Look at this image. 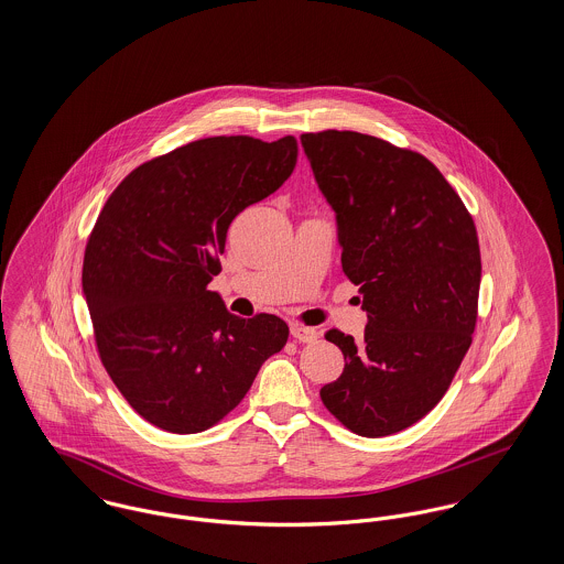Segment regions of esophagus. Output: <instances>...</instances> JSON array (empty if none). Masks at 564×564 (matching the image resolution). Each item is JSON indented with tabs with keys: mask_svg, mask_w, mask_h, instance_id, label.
<instances>
[{
	"mask_svg": "<svg viewBox=\"0 0 564 564\" xmlns=\"http://www.w3.org/2000/svg\"><path fill=\"white\" fill-rule=\"evenodd\" d=\"M292 336L297 343H315L317 340V329L315 327H306V325H292Z\"/></svg>",
	"mask_w": 564,
	"mask_h": 564,
	"instance_id": "1",
	"label": "esophagus"
}]
</instances>
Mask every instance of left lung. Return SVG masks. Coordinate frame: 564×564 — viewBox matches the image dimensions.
Returning <instances> with one entry per match:
<instances>
[{"mask_svg": "<svg viewBox=\"0 0 564 564\" xmlns=\"http://www.w3.org/2000/svg\"><path fill=\"white\" fill-rule=\"evenodd\" d=\"M336 214L343 270L364 295V340L345 355L325 408L364 437L405 430L448 391L478 319L480 245L453 186L423 154L355 131L300 137Z\"/></svg>", "mask_w": 564, "mask_h": 564, "instance_id": "obj_1", "label": "left lung"}]
</instances>
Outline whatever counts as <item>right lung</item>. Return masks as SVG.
<instances>
[{"mask_svg":"<svg viewBox=\"0 0 564 564\" xmlns=\"http://www.w3.org/2000/svg\"><path fill=\"white\" fill-rule=\"evenodd\" d=\"M292 134L207 137L131 171L86 242L82 292L109 378L148 423L198 433L241 403L290 327L209 292L232 219L281 188Z\"/></svg>","mask_w":564,"mask_h":564,"instance_id":"right-lung-1","label":"right lung"}]
</instances>
